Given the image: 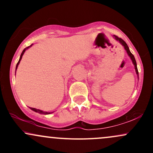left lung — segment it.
I'll use <instances>...</instances> for the list:
<instances>
[{
  "mask_svg": "<svg viewBox=\"0 0 153 153\" xmlns=\"http://www.w3.org/2000/svg\"><path fill=\"white\" fill-rule=\"evenodd\" d=\"M113 36H114V38L115 39L117 40V41H118L120 43L121 45H122V46L124 47V50H126V52H127V54H128V55H129V57H130L131 60L132 61V63H133V65H134V69H135V71H136V73H137V78H139V73H138L137 67V62H136V60H135V58H134V55H133V54L131 53L130 50H129V47H128V45H127V43H126L125 42H124V40L122 39H121V38H119L118 36H116V35H114Z\"/></svg>",
  "mask_w": 153,
  "mask_h": 153,
  "instance_id": "obj_1",
  "label": "left lung"
}]
</instances>
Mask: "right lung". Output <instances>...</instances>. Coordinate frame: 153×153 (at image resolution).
Returning a JSON list of instances; mask_svg holds the SVG:
<instances>
[{
  "instance_id": "obj_1",
  "label": "right lung",
  "mask_w": 153,
  "mask_h": 153,
  "mask_svg": "<svg viewBox=\"0 0 153 153\" xmlns=\"http://www.w3.org/2000/svg\"><path fill=\"white\" fill-rule=\"evenodd\" d=\"M33 45V44L32 45H31L30 46H29V47H26L25 49H24V50H23V52H22V53L21 54V56H20V58H19V62H18V63H17V65H16V69H17V68H18V66H19V63H20V61H21V59H22V56H23V54H24V52H25V51L26 50H28V49L29 48V47H31V46H32ZM31 110L32 111H35V112H37V113H39V114H52V113H53V112H47V111H42V110H40V109H37V108H30Z\"/></svg>"
}]
</instances>
